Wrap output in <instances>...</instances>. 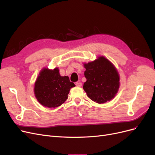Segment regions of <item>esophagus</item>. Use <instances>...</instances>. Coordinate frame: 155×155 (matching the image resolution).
<instances>
[{
	"mask_svg": "<svg viewBox=\"0 0 155 155\" xmlns=\"http://www.w3.org/2000/svg\"><path fill=\"white\" fill-rule=\"evenodd\" d=\"M76 85L78 87H82V83L81 82H76Z\"/></svg>",
	"mask_w": 155,
	"mask_h": 155,
	"instance_id": "34e87169",
	"label": "esophagus"
}]
</instances>
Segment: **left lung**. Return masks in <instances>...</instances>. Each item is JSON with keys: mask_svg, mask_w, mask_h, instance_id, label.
<instances>
[{"mask_svg": "<svg viewBox=\"0 0 155 155\" xmlns=\"http://www.w3.org/2000/svg\"><path fill=\"white\" fill-rule=\"evenodd\" d=\"M83 64L87 81L83 88L87 96L99 104L113 99L120 88V76L114 65L104 56Z\"/></svg>", "mask_w": 155, "mask_h": 155, "instance_id": "8db88e82", "label": "left lung"}]
</instances>
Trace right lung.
Segmentation results:
<instances>
[{
  "mask_svg": "<svg viewBox=\"0 0 155 155\" xmlns=\"http://www.w3.org/2000/svg\"><path fill=\"white\" fill-rule=\"evenodd\" d=\"M75 87L68 76H61L58 68H44L41 70L34 85V94L40 104L55 108L68 99L70 88Z\"/></svg>",
  "mask_w": 155,
  "mask_h": 155,
  "instance_id": "add662e5",
  "label": "right lung"
}]
</instances>
